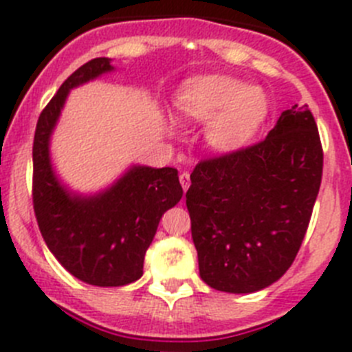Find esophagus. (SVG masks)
Here are the masks:
<instances>
[{"label":"esophagus","instance_id":"34e87169","mask_svg":"<svg viewBox=\"0 0 352 352\" xmlns=\"http://www.w3.org/2000/svg\"><path fill=\"white\" fill-rule=\"evenodd\" d=\"M180 184H182L184 191H188V188L191 186V177H189V172H182L180 173Z\"/></svg>","mask_w":352,"mask_h":352}]
</instances>
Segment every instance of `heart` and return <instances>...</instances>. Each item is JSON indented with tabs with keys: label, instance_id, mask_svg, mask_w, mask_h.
<instances>
[{
	"label": "heart",
	"instance_id": "1",
	"mask_svg": "<svg viewBox=\"0 0 352 352\" xmlns=\"http://www.w3.org/2000/svg\"><path fill=\"white\" fill-rule=\"evenodd\" d=\"M173 103L186 121H209L205 140L223 154L242 151L270 110L267 93L259 85H243L239 78L221 74L188 78L177 89Z\"/></svg>",
	"mask_w": 352,
	"mask_h": 352
}]
</instances>
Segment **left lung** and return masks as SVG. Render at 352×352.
I'll return each instance as SVG.
<instances>
[{
  "label": "left lung",
  "instance_id": "left-lung-1",
  "mask_svg": "<svg viewBox=\"0 0 352 352\" xmlns=\"http://www.w3.org/2000/svg\"><path fill=\"white\" fill-rule=\"evenodd\" d=\"M322 177L314 116L293 105L259 144L199 161L186 205L199 277L217 291L254 293L293 265Z\"/></svg>",
  "mask_w": 352,
  "mask_h": 352
}]
</instances>
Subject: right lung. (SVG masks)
I'll use <instances>...</instances> for the list:
<instances>
[{
	"label": "right lung",
	"mask_w": 352,
	"mask_h": 352,
	"mask_svg": "<svg viewBox=\"0 0 352 352\" xmlns=\"http://www.w3.org/2000/svg\"><path fill=\"white\" fill-rule=\"evenodd\" d=\"M109 58L91 59L69 75L36 122L33 142V207L49 251L82 283L126 286L144 274V258L157 224L182 198L175 168L133 164L96 195H78L58 179L50 137L74 87L112 72Z\"/></svg>",
	"instance_id": "1"
}]
</instances>
